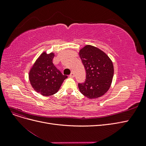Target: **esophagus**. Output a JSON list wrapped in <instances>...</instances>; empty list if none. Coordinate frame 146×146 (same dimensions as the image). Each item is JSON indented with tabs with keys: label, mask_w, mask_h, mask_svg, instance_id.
I'll return each instance as SVG.
<instances>
[{
	"label": "esophagus",
	"mask_w": 146,
	"mask_h": 146,
	"mask_svg": "<svg viewBox=\"0 0 146 146\" xmlns=\"http://www.w3.org/2000/svg\"><path fill=\"white\" fill-rule=\"evenodd\" d=\"M74 76H75V74H74V73L73 72H72L71 73H70V74L69 75V77H71V78L74 77Z\"/></svg>",
	"instance_id": "esophagus-1"
}]
</instances>
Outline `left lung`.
Here are the masks:
<instances>
[{"label":"left lung","instance_id":"left-lung-1","mask_svg":"<svg viewBox=\"0 0 146 146\" xmlns=\"http://www.w3.org/2000/svg\"><path fill=\"white\" fill-rule=\"evenodd\" d=\"M86 70V80L78 83L80 91L86 98L95 99L107 92L112 82L114 68L111 60L99 48L87 45L79 52Z\"/></svg>","mask_w":146,"mask_h":146}]
</instances>
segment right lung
<instances>
[{
  "label": "right lung",
  "instance_id": "1",
  "mask_svg": "<svg viewBox=\"0 0 146 146\" xmlns=\"http://www.w3.org/2000/svg\"><path fill=\"white\" fill-rule=\"evenodd\" d=\"M54 57V53H42L29 72V80L33 89L44 96L56 93L68 77L53 64Z\"/></svg>",
  "mask_w": 146,
  "mask_h": 146
}]
</instances>
